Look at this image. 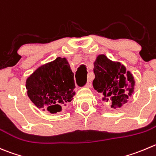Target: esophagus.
I'll list each match as a JSON object with an SVG mask.
<instances>
[{
  "label": "esophagus",
  "mask_w": 156,
  "mask_h": 156,
  "mask_svg": "<svg viewBox=\"0 0 156 156\" xmlns=\"http://www.w3.org/2000/svg\"><path fill=\"white\" fill-rule=\"evenodd\" d=\"M90 86H91V81H90V80H87V83H86V84H85V87H90Z\"/></svg>",
  "instance_id": "esophagus-1"
}]
</instances>
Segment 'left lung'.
Instances as JSON below:
<instances>
[{"label":"left lung","mask_w":156,"mask_h":156,"mask_svg":"<svg viewBox=\"0 0 156 156\" xmlns=\"http://www.w3.org/2000/svg\"><path fill=\"white\" fill-rule=\"evenodd\" d=\"M95 78L93 86L103 94L102 101L111 100L113 107H120L126 102L133 91V77L126 72V68L120 62H113L104 55H98L94 62ZM127 77H126V75Z\"/></svg>","instance_id":"1"}]
</instances>
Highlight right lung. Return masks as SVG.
I'll list each match as a JSON object with an SVG mask.
<instances>
[{
	"mask_svg": "<svg viewBox=\"0 0 156 156\" xmlns=\"http://www.w3.org/2000/svg\"><path fill=\"white\" fill-rule=\"evenodd\" d=\"M27 94L37 107L54 113L70 102L75 91L74 74L66 58H57L36 69L27 80Z\"/></svg>",
	"mask_w": 156,
	"mask_h": 156,
	"instance_id": "obj_1",
	"label": "right lung"
}]
</instances>
